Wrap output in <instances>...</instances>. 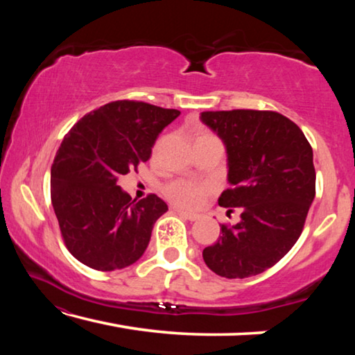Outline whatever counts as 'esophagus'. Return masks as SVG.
Wrapping results in <instances>:
<instances>
[{
    "mask_svg": "<svg viewBox=\"0 0 355 355\" xmlns=\"http://www.w3.org/2000/svg\"><path fill=\"white\" fill-rule=\"evenodd\" d=\"M177 213L182 216V218L188 219V220H197L199 219V216L194 214V213H188V211H183V209H177Z\"/></svg>",
    "mask_w": 355,
    "mask_h": 355,
    "instance_id": "34e87169",
    "label": "esophagus"
}]
</instances>
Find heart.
Wrapping results in <instances>:
<instances>
[{
	"mask_svg": "<svg viewBox=\"0 0 355 355\" xmlns=\"http://www.w3.org/2000/svg\"><path fill=\"white\" fill-rule=\"evenodd\" d=\"M205 137H214L211 135L202 133L197 139H205ZM196 139V141H197ZM209 188L207 184H199L194 182H188V180H175L171 182L164 188V192L172 203H175L180 208H197L202 205L203 199L208 194Z\"/></svg>",
	"mask_w": 355,
	"mask_h": 355,
	"instance_id": "1",
	"label": "heart"
}]
</instances>
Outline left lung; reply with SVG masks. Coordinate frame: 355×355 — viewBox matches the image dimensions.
<instances>
[{
    "instance_id": "obj_1",
    "label": "left lung",
    "mask_w": 355,
    "mask_h": 355,
    "mask_svg": "<svg viewBox=\"0 0 355 355\" xmlns=\"http://www.w3.org/2000/svg\"><path fill=\"white\" fill-rule=\"evenodd\" d=\"M200 120L227 152L230 188L220 194L219 205L241 208V220L220 225L218 241L203 249V260L220 277L261 274L302 233L315 199L313 150L297 125L279 112L208 111Z\"/></svg>"
}]
</instances>
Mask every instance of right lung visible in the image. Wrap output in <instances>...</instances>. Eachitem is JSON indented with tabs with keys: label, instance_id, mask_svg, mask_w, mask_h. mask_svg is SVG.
<instances>
[{
	"label": "right lung",
	"instance_id": "right-lung-1",
	"mask_svg": "<svg viewBox=\"0 0 355 355\" xmlns=\"http://www.w3.org/2000/svg\"><path fill=\"white\" fill-rule=\"evenodd\" d=\"M178 116L142 101H112L78 120L64 137L51 166V203L78 261L114 271L144 255L167 205L155 194L131 200L117 182L150 159L159 133Z\"/></svg>",
	"mask_w": 355,
	"mask_h": 355
}]
</instances>
